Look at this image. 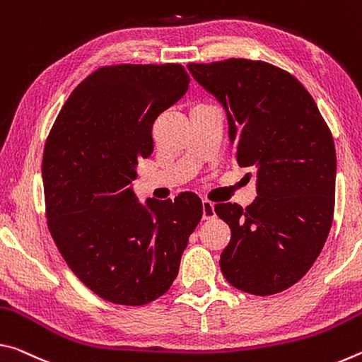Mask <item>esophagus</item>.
Returning <instances> with one entry per match:
<instances>
[{
	"mask_svg": "<svg viewBox=\"0 0 362 362\" xmlns=\"http://www.w3.org/2000/svg\"><path fill=\"white\" fill-rule=\"evenodd\" d=\"M202 216L204 220H213V218L216 216V211H215V204L210 202V200H204L202 202Z\"/></svg>",
	"mask_w": 362,
	"mask_h": 362,
	"instance_id": "esophagus-1",
	"label": "esophagus"
}]
</instances>
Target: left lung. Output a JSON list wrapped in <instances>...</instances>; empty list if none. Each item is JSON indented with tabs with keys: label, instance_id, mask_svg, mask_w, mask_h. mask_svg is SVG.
<instances>
[{
	"label": "left lung",
	"instance_id": "8db88e82",
	"mask_svg": "<svg viewBox=\"0 0 362 362\" xmlns=\"http://www.w3.org/2000/svg\"><path fill=\"white\" fill-rule=\"evenodd\" d=\"M187 69L226 110L237 163L257 170L253 204L215 205L230 228L223 276L242 292L279 293L316 262L334 220L330 129L305 86L268 62L228 59Z\"/></svg>",
	"mask_w": 362,
	"mask_h": 362
}]
</instances>
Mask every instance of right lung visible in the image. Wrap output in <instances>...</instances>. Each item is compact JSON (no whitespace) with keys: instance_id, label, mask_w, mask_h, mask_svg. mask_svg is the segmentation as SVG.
I'll return each instance as SVG.
<instances>
[{"instance_id":"obj_1","label":"right lung","mask_w":362,"mask_h":362,"mask_svg":"<svg viewBox=\"0 0 362 362\" xmlns=\"http://www.w3.org/2000/svg\"><path fill=\"white\" fill-rule=\"evenodd\" d=\"M189 81L180 64L100 67L70 94L46 139L47 228L74 274L112 303L162 297L202 218L194 192L141 204L132 187L153 151V122Z\"/></svg>"}]
</instances>
